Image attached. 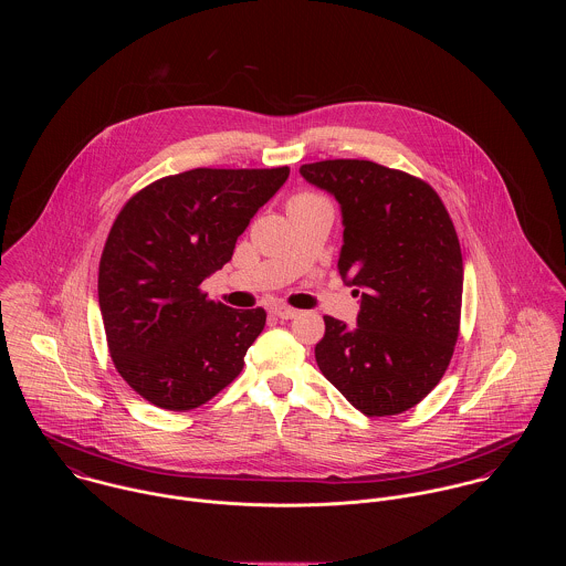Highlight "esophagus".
<instances>
[{
  "label": "esophagus",
  "mask_w": 566,
  "mask_h": 566,
  "mask_svg": "<svg viewBox=\"0 0 566 566\" xmlns=\"http://www.w3.org/2000/svg\"><path fill=\"white\" fill-rule=\"evenodd\" d=\"M272 314H274L276 318H281V321H292V318L298 316V310L287 307V305H274V307H272Z\"/></svg>",
  "instance_id": "esophagus-1"
}]
</instances>
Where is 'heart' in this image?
<instances>
[{"label": "heart", "instance_id": "1", "mask_svg": "<svg viewBox=\"0 0 566 566\" xmlns=\"http://www.w3.org/2000/svg\"><path fill=\"white\" fill-rule=\"evenodd\" d=\"M312 198H318V196H316V193H310V191H303V193L292 196L290 202H305V200H312ZM290 202H287V205H290Z\"/></svg>", "mask_w": 566, "mask_h": 566}]
</instances>
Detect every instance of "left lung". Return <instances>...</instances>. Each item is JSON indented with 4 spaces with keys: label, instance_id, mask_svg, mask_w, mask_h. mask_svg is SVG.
I'll return each instance as SVG.
<instances>
[{
    "label": "left lung",
    "instance_id": "obj_1",
    "mask_svg": "<svg viewBox=\"0 0 566 566\" xmlns=\"http://www.w3.org/2000/svg\"><path fill=\"white\" fill-rule=\"evenodd\" d=\"M301 174L342 207L337 270L361 294L357 326L324 316L316 361L366 416L420 403L442 379L460 335L464 263L436 189L359 159L307 163Z\"/></svg>",
    "mask_w": 566,
    "mask_h": 566
}]
</instances>
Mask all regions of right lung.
Returning a JSON list of instances; mask_svg holds the SVG:
<instances>
[{"label": "right lung", "mask_w": 566, "mask_h": 566, "mask_svg": "<svg viewBox=\"0 0 566 566\" xmlns=\"http://www.w3.org/2000/svg\"><path fill=\"white\" fill-rule=\"evenodd\" d=\"M290 167H196L137 191L115 218L97 272L111 359L146 401L189 411L243 368L265 312L231 310L200 290L231 261L252 216Z\"/></svg>", "instance_id": "obj_1"}]
</instances>
